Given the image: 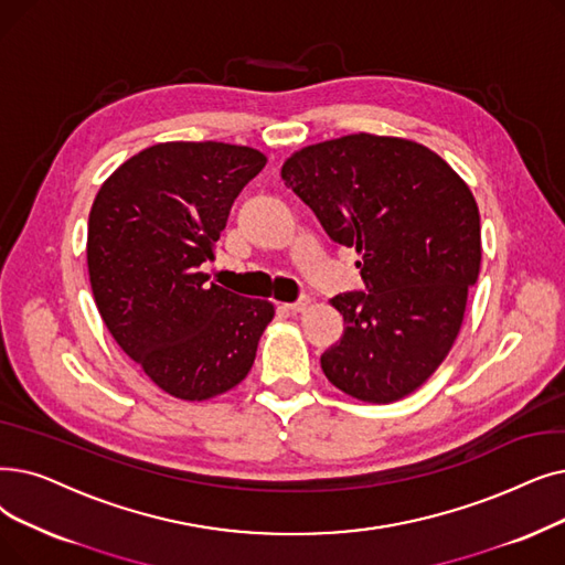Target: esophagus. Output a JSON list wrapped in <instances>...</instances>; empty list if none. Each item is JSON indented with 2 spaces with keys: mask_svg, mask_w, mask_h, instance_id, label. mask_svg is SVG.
Instances as JSON below:
<instances>
[{
  "mask_svg": "<svg viewBox=\"0 0 565 565\" xmlns=\"http://www.w3.org/2000/svg\"><path fill=\"white\" fill-rule=\"evenodd\" d=\"M288 311H292V313H300V311H307L309 307H311V300L305 296V298H300V300H296V302H288V305H284Z\"/></svg>",
  "mask_w": 565,
  "mask_h": 565,
  "instance_id": "34e87169",
  "label": "esophagus"
}]
</instances>
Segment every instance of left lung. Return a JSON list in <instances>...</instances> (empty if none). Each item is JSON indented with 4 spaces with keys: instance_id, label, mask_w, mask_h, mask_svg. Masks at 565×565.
Wrapping results in <instances>:
<instances>
[{
    "instance_id": "obj_1",
    "label": "left lung",
    "mask_w": 565,
    "mask_h": 565,
    "mask_svg": "<svg viewBox=\"0 0 565 565\" xmlns=\"http://www.w3.org/2000/svg\"><path fill=\"white\" fill-rule=\"evenodd\" d=\"M281 180L360 256L364 290L332 298L347 328L321 355L328 381L362 402L402 399L446 360L478 281L471 189L425 145L372 134L305 147Z\"/></svg>"
}]
</instances>
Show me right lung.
I'll return each instance as SVG.
<instances>
[{"mask_svg": "<svg viewBox=\"0 0 565 565\" xmlns=\"http://www.w3.org/2000/svg\"><path fill=\"white\" fill-rule=\"evenodd\" d=\"M265 161L242 145L161 142L121 163L94 199V302L119 349L178 399L235 387L275 316L269 302L207 284L203 273L233 201Z\"/></svg>", "mask_w": 565, "mask_h": 565, "instance_id": "1", "label": "right lung"}]
</instances>
